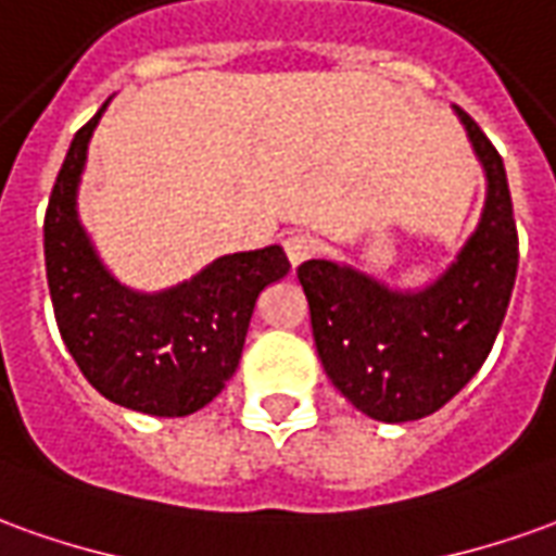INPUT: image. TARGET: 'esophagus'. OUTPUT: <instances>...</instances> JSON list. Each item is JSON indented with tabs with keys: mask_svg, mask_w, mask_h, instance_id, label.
I'll return each instance as SVG.
<instances>
[{
	"mask_svg": "<svg viewBox=\"0 0 556 556\" xmlns=\"http://www.w3.org/2000/svg\"><path fill=\"white\" fill-rule=\"evenodd\" d=\"M282 247H286V255H289V262L294 267L316 255V240L309 238V235H291V238H286Z\"/></svg>",
	"mask_w": 556,
	"mask_h": 556,
	"instance_id": "34e87169",
	"label": "esophagus"
}]
</instances>
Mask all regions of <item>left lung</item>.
I'll list each match as a JSON object with an SVG mask.
<instances>
[{"label":"left lung","mask_w":556,"mask_h":556,"mask_svg":"<svg viewBox=\"0 0 556 556\" xmlns=\"http://www.w3.org/2000/svg\"><path fill=\"white\" fill-rule=\"evenodd\" d=\"M460 116L484 170V207L454 262L425 289H391L331 258L298 267L318 358L333 388L376 421L433 415L479 372L506 318L518 274V228L503 159Z\"/></svg>","instance_id":"obj_1"}]
</instances>
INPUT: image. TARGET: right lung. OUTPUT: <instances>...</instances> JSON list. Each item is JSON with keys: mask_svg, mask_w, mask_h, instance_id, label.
<instances>
[{"mask_svg": "<svg viewBox=\"0 0 556 556\" xmlns=\"http://www.w3.org/2000/svg\"><path fill=\"white\" fill-rule=\"evenodd\" d=\"M111 102V99H108ZM99 114L77 131L50 192L45 265L62 343L87 382L126 409L180 418L235 376L258 294L289 274L282 247L219 255L162 291L123 286L77 216V186Z\"/></svg>", "mask_w": 556, "mask_h": 556, "instance_id": "obj_1", "label": "right lung"}]
</instances>
